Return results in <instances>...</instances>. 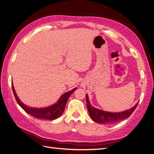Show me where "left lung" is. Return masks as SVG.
Instances as JSON below:
<instances>
[{"mask_svg":"<svg viewBox=\"0 0 154 154\" xmlns=\"http://www.w3.org/2000/svg\"><path fill=\"white\" fill-rule=\"evenodd\" d=\"M86 97L87 108L90 117L94 122L101 124H112L128 118L131 113L134 112L138 103H137L135 106L130 109H128V110L119 113H112L102 111L94 108L90 105L87 94Z\"/></svg>","mask_w":154,"mask_h":154,"instance_id":"1","label":"left lung"}]
</instances>
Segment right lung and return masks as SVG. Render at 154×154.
Returning a JSON list of instances; mask_svg holds the SVG:
<instances>
[{
    "instance_id": "1",
    "label": "right lung",
    "mask_w": 154,
    "mask_h": 154,
    "mask_svg": "<svg viewBox=\"0 0 154 154\" xmlns=\"http://www.w3.org/2000/svg\"><path fill=\"white\" fill-rule=\"evenodd\" d=\"M12 88L14 97L16 98L17 103L20 106V107H22V108H23L26 112H27L29 115H31V116L34 117V118H36L38 119H45L48 120H53L54 119H56L62 115L64 110L66 104L67 103L68 98L69 97L70 95L77 89L76 88H75L72 89V90L63 94L61 97L60 98V100H58V101L54 105L44 108H36L29 107L22 103L17 97V94L16 93L15 90L14 88L12 83Z\"/></svg>"
}]
</instances>
